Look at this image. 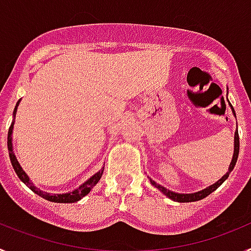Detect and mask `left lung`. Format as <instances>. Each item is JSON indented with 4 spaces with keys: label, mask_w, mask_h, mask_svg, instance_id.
<instances>
[{
    "label": "left lung",
    "mask_w": 251,
    "mask_h": 251,
    "mask_svg": "<svg viewBox=\"0 0 251 251\" xmlns=\"http://www.w3.org/2000/svg\"><path fill=\"white\" fill-rule=\"evenodd\" d=\"M232 108V106H231ZM232 112H234L235 114V110L234 108H232ZM239 148H240V142H239V133L236 132L235 133V146H234V157H232V161L231 163H230V167H229V172L226 175H224L223 178H220L219 181H217L216 183H214V185H211L210 187L205 188V190H202V191H199L196 192V194H176V192H172L170 191V190H167L166 187H163V186L158 185V183H156L154 181H152L151 179V183H152L153 186H156L158 190H161L163 194L166 195L167 197H170L171 200L174 201H178V202H194V201H199V200H202V199H205L206 196H208V195L211 194V192H214L215 190H216L219 186L221 185V183L225 181L227 177H229L230 172H231L232 170H234L235 165H236V161H238V156H239Z\"/></svg>",
    "instance_id": "8db88e82"
}]
</instances>
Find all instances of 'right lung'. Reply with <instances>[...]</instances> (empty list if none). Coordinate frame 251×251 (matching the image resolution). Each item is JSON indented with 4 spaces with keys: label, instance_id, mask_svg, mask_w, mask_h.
Wrapping results in <instances>:
<instances>
[{
    "label": "right lung",
    "instance_id": "add662e5",
    "mask_svg": "<svg viewBox=\"0 0 251 251\" xmlns=\"http://www.w3.org/2000/svg\"><path fill=\"white\" fill-rule=\"evenodd\" d=\"M20 101H17L16 106H15V110H13V115H16V110H17V105H19ZM12 128H13V122L12 124H11L10 129H8V137H7V147H8V154H10V159H11V163H12V167L13 170H15V172H16V175L19 176V178L21 179L22 182L25 183L27 187H30L31 191H34L35 194H37L39 196L44 197L45 200L48 201H51V202H60V203H72V202H76V201H79L80 199H83L85 195H88L90 192V190H92L93 187H94L97 183H98V181L100 179L101 175H103V171H104V167L103 170H100L99 172H97V174L94 175L93 177H90L88 181H86L85 183H83V185L80 186L79 188H76L75 191L73 192H68V194H60V195H50L48 194V192H43L40 191L39 188L35 187L32 183L30 182V179H28L27 175L22 171L21 166L19 165V162H17L16 157H15V154H13L12 152V141H11V134H12Z\"/></svg>",
    "mask_w": 251,
    "mask_h": 251
}]
</instances>
